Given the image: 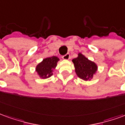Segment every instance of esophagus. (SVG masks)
Returning <instances> with one entry per match:
<instances>
[{
	"mask_svg": "<svg viewBox=\"0 0 125 125\" xmlns=\"http://www.w3.org/2000/svg\"><path fill=\"white\" fill-rule=\"evenodd\" d=\"M62 58L63 60H68L70 58V53H67V54H65V55H63L62 57Z\"/></svg>",
	"mask_w": 125,
	"mask_h": 125,
	"instance_id": "esophagus-1",
	"label": "esophagus"
}]
</instances>
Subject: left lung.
Returning <instances> with one entry per match:
<instances>
[{"mask_svg": "<svg viewBox=\"0 0 125 125\" xmlns=\"http://www.w3.org/2000/svg\"><path fill=\"white\" fill-rule=\"evenodd\" d=\"M74 64L75 72L79 78L85 81L91 80L97 70V65L95 62L88 60L82 53H78L76 58L72 60Z\"/></svg>", "mask_w": 125, "mask_h": 125, "instance_id": "left-lung-1", "label": "left lung"}]
</instances>
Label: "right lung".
<instances>
[{
    "label": "right lung",
    "instance_id": "right-lung-1",
    "mask_svg": "<svg viewBox=\"0 0 125 125\" xmlns=\"http://www.w3.org/2000/svg\"><path fill=\"white\" fill-rule=\"evenodd\" d=\"M60 59L56 56L46 58L38 63L36 67L38 75L42 79H46L53 75V71L57 66Z\"/></svg>",
    "mask_w": 125,
    "mask_h": 125
}]
</instances>
